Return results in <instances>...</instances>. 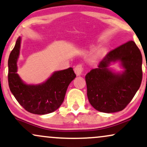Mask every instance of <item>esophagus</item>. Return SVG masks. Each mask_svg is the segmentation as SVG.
I'll use <instances>...</instances> for the list:
<instances>
[{"label": "esophagus", "mask_w": 147, "mask_h": 147, "mask_svg": "<svg viewBox=\"0 0 147 147\" xmlns=\"http://www.w3.org/2000/svg\"><path fill=\"white\" fill-rule=\"evenodd\" d=\"M84 67L82 65L78 64L74 68V71L76 74L77 76H80L84 74Z\"/></svg>", "instance_id": "esophagus-1"}]
</instances>
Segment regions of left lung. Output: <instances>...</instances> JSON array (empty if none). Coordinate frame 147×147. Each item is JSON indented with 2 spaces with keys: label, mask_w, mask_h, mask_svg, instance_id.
Listing matches in <instances>:
<instances>
[{
  "label": "left lung",
  "mask_w": 147,
  "mask_h": 147,
  "mask_svg": "<svg viewBox=\"0 0 147 147\" xmlns=\"http://www.w3.org/2000/svg\"><path fill=\"white\" fill-rule=\"evenodd\" d=\"M117 60L125 69L121 74L113 73L107 68L111 62ZM142 62L140 51L132 40L109 52L98 68L90 70L85 76L87 96L91 105L104 113L124 109L140 86Z\"/></svg>",
  "instance_id": "8db88e82"
}]
</instances>
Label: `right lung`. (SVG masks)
I'll return each instance as SVG.
<instances>
[{
    "mask_svg": "<svg viewBox=\"0 0 147 147\" xmlns=\"http://www.w3.org/2000/svg\"><path fill=\"white\" fill-rule=\"evenodd\" d=\"M21 38L17 40L8 60V82L10 90L26 111L45 115L56 111L64 100L68 86L76 77L73 68L55 72L40 85L24 84L17 74V61L20 54Z\"/></svg>",
    "mask_w": 147,
    "mask_h": 147,
    "instance_id": "1",
    "label": "right lung"
}]
</instances>
